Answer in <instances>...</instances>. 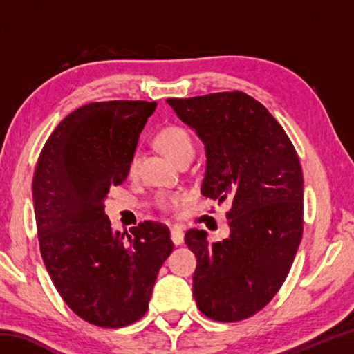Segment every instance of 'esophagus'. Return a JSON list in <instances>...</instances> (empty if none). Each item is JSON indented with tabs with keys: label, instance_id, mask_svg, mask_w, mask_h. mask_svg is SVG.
<instances>
[{
	"label": "esophagus",
	"instance_id": "1",
	"mask_svg": "<svg viewBox=\"0 0 354 354\" xmlns=\"http://www.w3.org/2000/svg\"><path fill=\"white\" fill-rule=\"evenodd\" d=\"M170 237H171V241H173V243H175V245H181V243L184 242V232H183V230H181V227H179V226H175V227H171Z\"/></svg>",
	"mask_w": 354,
	"mask_h": 354
}]
</instances>
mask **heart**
Listing matches in <instances>:
<instances>
[{
  "label": "heart",
  "instance_id": "obj_1",
  "mask_svg": "<svg viewBox=\"0 0 354 354\" xmlns=\"http://www.w3.org/2000/svg\"><path fill=\"white\" fill-rule=\"evenodd\" d=\"M154 143L167 158H170L173 162L181 164L184 160L192 159L195 151V143L192 139L190 133L179 124H169L159 129L154 136ZM137 169H139V156L134 153L131 156L127 165V175L129 179L137 176ZM184 201L183 194H167L160 195L158 198V207L162 211H173Z\"/></svg>",
  "mask_w": 354,
  "mask_h": 354
}]
</instances>
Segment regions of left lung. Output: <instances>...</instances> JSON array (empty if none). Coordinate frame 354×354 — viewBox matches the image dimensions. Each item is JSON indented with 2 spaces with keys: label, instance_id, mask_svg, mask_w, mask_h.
I'll return each instance as SVG.
<instances>
[{
  "label": "left lung",
  "instance_id": "1",
  "mask_svg": "<svg viewBox=\"0 0 354 354\" xmlns=\"http://www.w3.org/2000/svg\"><path fill=\"white\" fill-rule=\"evenodd\" d=\"M206 145L201 194L231 201L230 237L207 243L189 230L194 297L215 322L259 313L289 274L303 236V171L295 147L259 101L232 91L167 100Z\"/></svg>",
  "mask_w": 354,
  "mask_h": 354
}]
</instances>
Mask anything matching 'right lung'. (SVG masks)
Wrapping results in <instances>:
<instances>
[{
    "label": "right lung",
    "mask_w": 354,
    "mask_h": 354,
    "mask_svg": "<svg viewBox=\"0 0 354 354\" xmlns=\"http://www.w3.org/2000/svg\"><path fill=\"white\" fill-rule=\"evenodd\" d=\"M158 103L101 101L65 117L41 148L32 179L40 253L56 290L82 320L122 328L145 315L170 231L143 221L112 231L104 198L127 179L139 134Z\"/></svg>",
    "instance_id": "add662e5"
}]
</instances>
